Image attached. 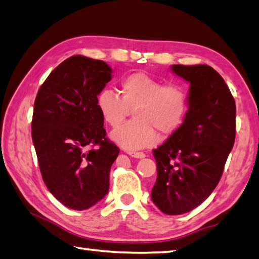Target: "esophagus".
<instances>
[{
	"label": "esophagus",
	"mask_w": 259,
	"mask_h": 259,
	"mask_svg": "<svg viewBox=\"0 0 259 259\" xmlns=\"http://www.w3.org/2000/svg\"><path fill=\"white\" fill-rule=\"evenodd\" d=\"M128 154L135 158H144L146 156L143 152H128Z\"/></svg>",
	"instance_id": "1"
}]
</instances>
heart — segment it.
I'll use <instances>...</instances> for the list:
<instances>
[{
  "mask_svg": "<svg viewBox=\"0 0 259 259\" xmlns=\"http://www.w3.org/2000/svg\"><path fill=\"white\" fill-rule=\"evenodd\" d=\"M121 96L110 89L97 95L96 105L104 120L113 128L119 126L131 111L134 121L111 134L114 143L128 150L154 146L157 131L170 135L179 128L187 114L189 98L179 84H165L145 72H134L120 82Z\"/></svg>",
  "mask_w": 259,
  "mask_h": 259,
  "instance_id": "heart-1",
  "label": "heart"
}]
</instances>
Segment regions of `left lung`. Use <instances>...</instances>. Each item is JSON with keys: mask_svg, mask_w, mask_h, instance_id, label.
<instances>
[{"mask_svg": "<svg viewBox=\"0 0 259 259\" xmlns=\"http://www.w3.org/2000/svg\"><path fill=\"white\" fill-rule=\"evenodd\" d=\"M190 83L183 123L158 148L152 200L167 215L196 208L218 186L236 139V102L224 79L206 64L171 67Z\"/></svg>", "mask_w": 259, "mask_h": 259, "instance_id": "left-lung-1", "label": "left lung"}]
</instances>
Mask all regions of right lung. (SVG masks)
Instances as JSON below:
<instances>
[{"label":"right lung","instance_id":"add662e5","mask_svg":"<svg viewBox=\"0 0 259 259\" xmlns=\"http://www.w3.org/2000/svg\"><path fill=\"white\" fill-rule=\"evenodd\" d=\"M111 79L104 61L74 55L59 64L37 93L32 143L46 187L68 208L87 209L109 192L120 149L106 138L96 98Z\"/></svg>","mask_w":259,"mask_h":259}]
</instances>
